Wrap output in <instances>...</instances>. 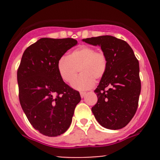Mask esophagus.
I'll return each mask as SVG.
<instances>
[{
    "mask_svg": "<svg viewBox=\"0 0 160 160\" xmlns=\"http://www.w3.org/2000/svg\"><path fill=\"white\" fill-rule=\"evenodd\" d=\"M80 96H81V98H83L84 96H85V95L86 94V92H80Z\"/></svg>",
    "mask_w": 160,
    "mask_h": 160,
    "instance_id": "34e87169",
    "label": "esophagus"
}]
</instances>
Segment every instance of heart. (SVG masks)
I'll list each match as a JSON object with an SVG mask.
<instances>
[{"mask_svg":"<svg viewBox=\"0 0 160 160\" xmlns=\"http://www.w3.org/2000/svg\"><path fill=\"white\" fill-rule=\"evenodd\" d=\"M108 61L104 52H97L94 47L81 46L62 57L57 65L58 74L64 81L71 82L78 69L82 74L73 81L71 86L78 90H86L94 86L95 79H101L106 72Z\"/></svg>","mask_w":160,"mask_h":160,"instance_id":"b5f03b06","label":"heart"}]
</instances>
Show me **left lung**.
<instances>
[{"mask_svg": "<svg viewBox=\"0 0 160 160\" xmlns=\"http://www.w3.org/2000/svg\"><path fill=\"white\" fill-rule=\"evenodd\" d=\"M101 47L108 61L105 74L94 91L98 102L92 111L98 123L108 129H120L135 114L141 93L139 62L124 40L104 35L82 39Z\"/></svg>", "mask_w": 160, "mask_h": 160, "instance_id": "1", "label": "left lung"}]
</instances>
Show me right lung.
I'll return each instance as SVG.
<instances>
[{
	"instance_id": "right-lung-1",
	"label": "right lung",
	"mask_w": 160,
	"mask_h": 160,
	"mask_svg": "<svg viewBox=\"0 0 160 160\" xmlns=\"http://www.w3.org/2000/svg\"><path fill=\"white\" fill-rule=\"evenodd\" d=\"M78 41L40 38L24 52L17 71L20 104L36 130L49 137L65 132L72 121L80 93L66 84L57 65Z\"/></svg>"
}]
</instances>
